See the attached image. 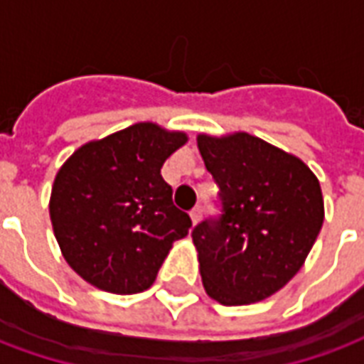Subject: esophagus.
<instances>
[{"instance_id": "34e87169", "label": "esophagus", "mask_w": 364, "mask_h": 364, "mask_svg": "<svg viewBox=\"0 0 364 364\" xmlns=\"http://www.w3.org/2000/svg\"><path fill=\"white\" fill-rule=\"evenodd\" d=\"M191 220H193V224H197L198 220H200V214H203V208H200V205H197L193 210H191Z\"/></svg>"}]
</instances>
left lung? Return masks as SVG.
<instances>
[{
	"label": "left lung",
	"mask_w": 364,
	"mask_h": 364,
	"mask_svg": "<svg viewBox=\"0 0 364 364\" xmlns=\"http://www.w3.org/2000/svg\"><path fill=\"white\" fill-rule=\"evenodd\" d=\"M197 142L220 203L218 216L191 232L206 294L224 306L259 302L304 265L323 224L320 181L257 136L200 134Z\"/></svg>",
	"instance_id": "1"
}]
</instances>
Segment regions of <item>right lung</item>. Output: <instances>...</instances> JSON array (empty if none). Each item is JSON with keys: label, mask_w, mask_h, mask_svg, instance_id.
<instances>
[{"label": "right lung", "mask_w": 364, "mask_h": 364, "mask_svg": "<svg viewBox=\"0 0 364 364\" xmlns=\"http://www.w3.org/2000/svg\"><path fill=\"white\" fill-rule=\"evenodd\" d=\"M185 142L183 132L138 122L85 144L60 167L52 228L82 279L114 294L150 289L171 244L193 224L161 177L166 159Z\"/></svg>", "instance_id": "1"}]
</instances>
